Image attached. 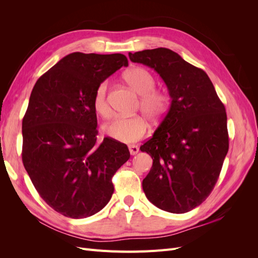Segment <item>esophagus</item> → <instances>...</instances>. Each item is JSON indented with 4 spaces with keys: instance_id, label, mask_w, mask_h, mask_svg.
I'll return each mask as SVG.
<instances>
[{
    "instance_id": "esophagus-1",
    "label": "esophagus",
    "mask_w": 258,
    "mask_h": 258,
    "mask_svg": "<svg viewBox=\"0 0 258 258\" xmlns=\"http://www.w3.org/2000/svg\"><path fill=\"white\" fill-rule=\"evenodd\" d=\"M129 152L131 155H136L139 153V147L137 145L131 144V145H129Z\"/></svg>"
}]
</instances>
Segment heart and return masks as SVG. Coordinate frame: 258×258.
Listing matches in <instances>:
<instances>
[{
  "label": "heart",
  "mask_w": 258,
  "mask_h": 258,
  "mask_svg": "<svg viewBox=\"0 0 258 258\" xmlns=\"http://www.w3.org/2000/svg\"><path fill=\"white\" fill-rule=\"evenodd\" d=\"M124 80L139 95H141V110L152 119H161L168 111L170 98L166 92L156 90V80L154 75L144 68H132L124 74ZM107 81L101 82L96 88L92 99V106L100 115L108 118L111 108L107 102ZM112 139L121 143H132L141 139L147 130V122L142 116L118 117L104 128Z\"/></svg>",
  "instance_id": "heart-1"
}]
</instances>
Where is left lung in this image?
Returning <instances> with one entry per match:
<instances>
[{
  "label": "left lung",
  "instance_id": "obj_1",
  "mask_svg": "<svg viewBox=\"0 0 258 258\" xmlns=\"http://www.w3.org/2000/svg\"><path fill=\"white\" fill-rule=\"evenodd\" d=\"M129 58L154 69L171 97L168 113L140 147L153 158L142 183L145 196L167 212H188L213 190L227 155L225 106L204 70L171 49L129 52Z\"/></svg>",
  "mask_w": 258,
  "mask_h": 258
}]
</instances>
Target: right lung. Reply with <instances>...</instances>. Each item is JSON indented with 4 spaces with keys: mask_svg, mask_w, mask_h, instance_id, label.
Wrapping results in <instances>:
<instances>
[{
    "mask_svg": "<svg viewBox=\"0 0 258 258\" xmlns=\"http://www.w3.org/2000/svg\"><path fill=\"white\" fill-rule=\"evenodd\" d=\"M124 54L72 52L35 83L22 119V162L49 207L71 218L98 213L112 198V177L130 158L126 144L97 141L92 99Z\"/></svg>",
    "mask_w": 258,
    "mask_h": 258,
    "instance_id": "obj_1",
    "label": "right lung"
}]
</instances>
